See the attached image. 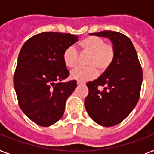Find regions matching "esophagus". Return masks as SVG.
I'll return each instance as SVG.
<instances>
[{"instance_id": "esophagus-1", "label": "esophagus", "mask_w": 154, "mask_h": 154, "mask_svg": "<svg viewBox=\"0 0 154 154\" xmlns=\"http://www.w3.org/2000/svg\"><path fill=\"white\" fill-rule=\"evenodd\" d=\"M85 83L84 82H77V85H84Z\"/></svg>"}]
</instances>
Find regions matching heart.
<instances>
[{"mask_svg":"<svg viewBox=\"0 0 154 154\" xmlns=\"http://www.w3.org/2000/svg\"><path fill=\"white\" fill-rule=\"evenodd\" d=\"M78 51L82 55H89L86 60L88 68H77L71 72L72 79L85 82L94 79L99 72H104L110 67L115 57V48L112 44L105 43L100 37H85L79 43ZM80 56L73 46L65 49L63 53V61L68 68L76 67Z\"/></svg>","mask_w":154,"mask_h":154,"instance_id":"obj_1","label":"heart"}]
</instances>
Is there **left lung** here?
Masks as SVG:
<instances>
[{
  "label": "left lung",
  "mask_w": 154,
  "mask_h": 154,
  "mask_svg": "<svg viewBox=\"0 0 154 154\" xmlns=\"http://www.w3.org/2000/svg\"><path fill=\"white\" fill-rule=\"evenodd\" d=\"M91 35L111 40L115 57L101 77L87 83L89 94L85 107L97 124L113 126L125 119L136 106L143 79L142 69L134 45L125 35L110 30Z\"/></svg>",
  "instance_id": "obj_1"
}]
</instances>
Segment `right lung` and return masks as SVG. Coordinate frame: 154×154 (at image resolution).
<instances>
[{
    "label": "right lung",
    "mask_w": 154,
    "mask_h": 154,
    "mask_svg": "<svg viewBox=\"0 0 154 154\" xmlns=\"http://www.w3.org/2000/svg\"><path fill=\"white\" fill-rule=\"evenodd\" d=\"M77 38L70 33L42 32L27 40L20 49L13 77L18 104L41 126L52 125L62 117L66 100L77 87L75 80L62 81L69 75L63 53Z\"/></svg>",
    "instance_id": "right-lung-1"
}]
</instances>
